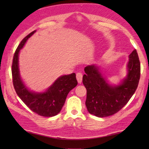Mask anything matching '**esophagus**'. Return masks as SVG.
<instances>
[{
	"label": "esophagus",
	"mask_w": 149,
	"mask_h": 149,
	"mask_svg": "<svg viewBox=\"0 0 149 149\" xmlns=\"http://www.w3.org/2000/svg\"><path fill=\"white\" fill-rule=\"evenodd\" d=\"M76 78H77V82L80 84L82 82V78H83V75L81 73H77L76 74Z\"/></svg>",
	"instance_id": "obj_1"
}]
</instances>
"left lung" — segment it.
<instances>
[{
  "label": "left lung",
  "mask_w": 149,
  "mask_h": 149,
  "mask_svg": "<svg viewBox=\"0 0 149 149\" xmlns=\"http://www.w3.org/2000/svg\"><path fill=\"white\" fill-rule=\"evenodd\" d=\"M84 71L83 84L87 89L85 104L88 112L103 118L118 112L132 98L138 86L141 66L135 49L129 55L126 76L118 84L108 81L100 65H87Z\"/></svg>",
  "instance_id": "obj_1"
}]
</instances>
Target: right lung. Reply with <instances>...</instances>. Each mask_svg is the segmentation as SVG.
I'll return each mask as SVG.
<instances>
[{
	"label": "right lung",
	"instance_id": "obj_1",
	"mask_svg": "<svg viewBox=\"0 0 149 149\" xmlns=\"http://www.w3.org/2000/svg\"><path fill=\"white\" fill-rule=\"evenodd\" d=\"M36 31H33L27 35L15 52L12 65L13 84L17 95L30 110L41 116L52 117L60 112L68 94L77 86V81L75 74L72 73L58 77L44 91H33L27 87L20 75L19 54L27 40Z\"/></svg>",
	"mask_w": 149,
	"mask_h": 149
}]
</instances>
